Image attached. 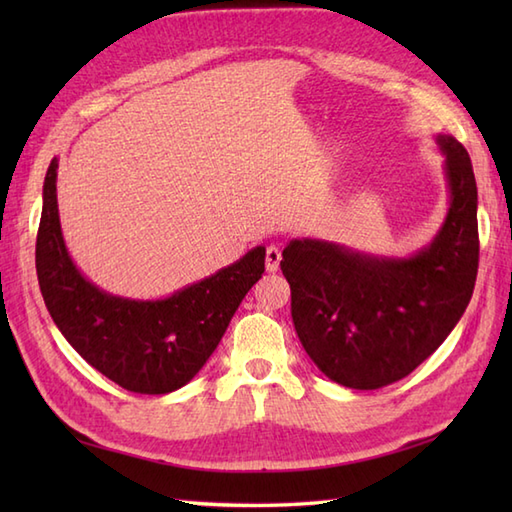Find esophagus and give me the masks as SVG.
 Segmentation results:
<instances>
[{
	"instance_id": "esophagus-1",
	"label": "esophagus",
	"mask_w": 512,
	"mask_h": 512,
	"mask_svg": "<svg viewBox=\"0 0 512 512\" xmlns=\"http://www.w3.org/2000/svg\"><path fill=\"white\" fill-rule=\"evenodd\" d=\"M281 262V250L277 246H268L266 248V270L268 273H277Z\"/></svg>"
}]
</instances>
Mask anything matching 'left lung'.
<instances>
[{
	"label": "left lung",
	"mask_w": 512,
	"mask_h": 512,
	"mask_svg": "<svg viewBox=\"0 0 512 512\" xmlns=\"http://www.w3.org/2000/svg\"><path fill=\"white\" fill-rule=\"evenodd\" d=\"M451 202L433 242L407 259L292 239L281 270L303 350L334 383L378 389L411 374L447 339L469 306L477 262V187L471 158L438 136Z\"/></svg>",
	"instance_id": "1"
}]
</instances>
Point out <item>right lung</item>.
I'll return each instance as SVG.
<instances>
[{
	"instance_id": "1",
	"label": "right lung",
	"mask_w": 512,
	"mask_h": 512,
	"mask_svg": "<svg viewBox=\"0 0 512 512\" xmlns=\"http://www.w3.org/2000/svg\"><path fill=\"white\" fill-rule=\"evenodd\" d=\"M54 158L43 182L35 264L52 321L94 369L134 394H169L200 372L239 303L264 273L266 248L217 270L167 299L107 295L85 279L65 248Z\"/></svg>"
}]
</instances>
